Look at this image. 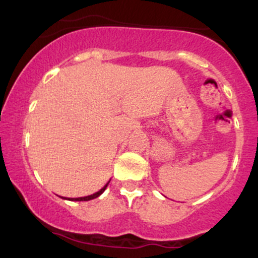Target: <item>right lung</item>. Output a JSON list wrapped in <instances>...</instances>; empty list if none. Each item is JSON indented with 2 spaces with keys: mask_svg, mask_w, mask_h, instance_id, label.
<instances>
[{
  "mask_svg": "<svg viewBox=\"0 0 258 258\" xmlns=\"http://www.w3.org/2000/svg\"><path fill=\"white\" fill-rule=\"evenodd\" d=\"M108 184H109V182L106 183V184L103 186V188L100 189L99 191H97V193H94V194H92V195H88V197H84V198H68V200H70V201H88V200H92V199H96V198H98L100 194H103V191L105 190L106 186H108ZM64 199H65V198H64Z\"/></svg>",
  "mask_w": 258,
  "mask_h": 258,
  "instance_id": "1",
  "label": "right lung"
}]
</instances>
